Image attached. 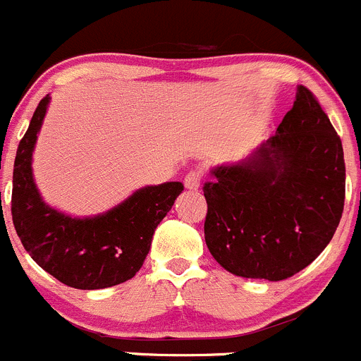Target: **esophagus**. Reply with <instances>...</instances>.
<instances>
[{"label": "esophagus", "mask_w": 361, "mask_h": 361, "mask_svg": "<svg viewBox=\"0 0 361 361\" xmlns=\"http://www.w3.org/2000/svg\"><path fill=\"white\" fill-rule=\"evenodd\" d=\"M202 180H204V170L202 168H195V170L188 171L186 177H184V186L188 190H198Z\"/></svg>", "instance_id": "1"}]
</instances>
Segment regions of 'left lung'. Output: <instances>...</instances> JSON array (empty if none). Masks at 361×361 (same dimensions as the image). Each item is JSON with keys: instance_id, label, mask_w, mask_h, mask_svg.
Masks as SVG:
<instances>
[{"instance_id": "1", "label": "left lung", "mask_w": 361, "mask_h": 361, "mask_svg": "<svg viewBox=\"0 0 361 361\" xmlns=\"http://www.w3.org/2000/svg\"><path fill=\"white\" fill-rule=\"evenodd\" d=\"M204 197L205 243L230 273L278 281L314 262L345 198L341 136L317 97L300 85L276 135L245 163L212 170Z\"/></svg>"}]
</instances>
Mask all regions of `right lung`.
Wrapping results in <instances>:
<instances>
[{
  "mask_svg": "<svg viewBox=\"0 0 361 361\" xmlns=\"http://www.w3.org/2000/svg\"><path fill=\"white\" fill-rule=\"evenodd\" d=\"M49 95L37 106L13 163L12 221L24 250L61 283L94 290L131 280L143 266L152 235L184 186L166 183L136 191L118 207L75 219L47 207L32 177V152Z\"/></svg>",
  "mask_w": 361,
  "mask_h": 361,
  "instance_id": "obj_1",
  "label": "right lung"
}]
</instances>
